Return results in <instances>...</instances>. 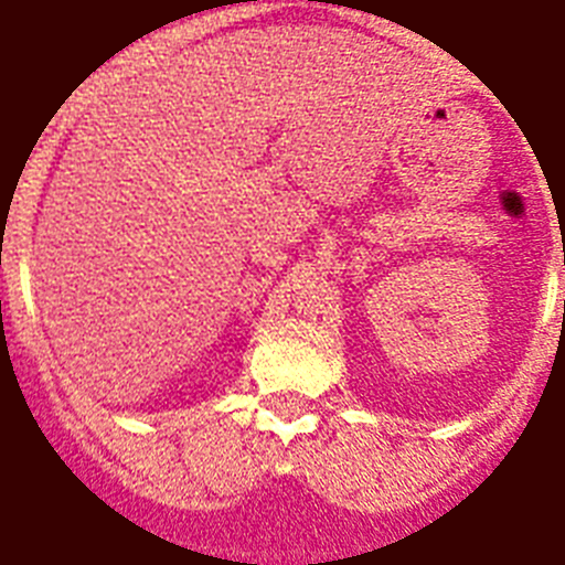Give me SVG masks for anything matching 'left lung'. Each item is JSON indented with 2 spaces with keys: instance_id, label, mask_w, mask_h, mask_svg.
<instances>
[{
  "instance_id": "1",
  "label": "left lung",
  "mask_w": 565,
  "mask_h": 565,
  "mask_svg": "<svg viewBox=\"0 0 565 565\" xmlns=\"http://www.w3.org/2000/svg\"><path fill=\"white\" fill-rule=\"evenodd\" d=\"M563 264H565V257H563ZM563 310H565V305H563Z\"/></svg>"
}]
</instances>
